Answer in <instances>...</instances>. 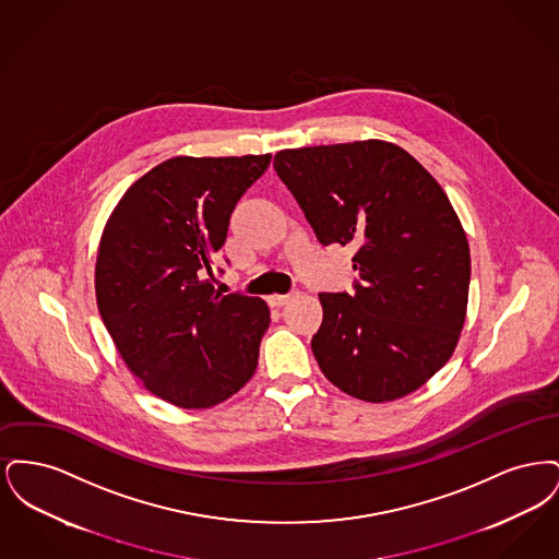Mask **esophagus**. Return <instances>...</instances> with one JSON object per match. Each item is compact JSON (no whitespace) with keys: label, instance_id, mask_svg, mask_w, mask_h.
<instances>
[{"label":"esophagus","instance_id":"34e87169","mask_svg":"<svg viewBox=\"0 0 559 559\" xmlns=\"http://www.w3.org/2000/svg\"><path fill=\"white\" fill-rule=\"evenodd\" d=\"M293 297H295V293H289V295H270V297H267V301H270V306H274V308H281V306L289 304Z\"/></svg>","mask_w":559,"mask_h":559}]
</instances>
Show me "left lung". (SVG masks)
Listing matches in <instances>:
<instances>
[{
  "label": "left lung",
  "instance_id": "8db88e82",
  "mask_svg": "<svg viewBox=\"0 0 559 559\" xmlns=\"http://www.w3.org/2000/svg\"><path fill=\"white\" fill-rule=\"evenodd\" d=\"M274 169L322 245L356 247V293L319 295L320 371L365 402L419 390L467 317L469 242L444 188L385 140L278 151Z\"/></svg>",
  "mask_w": 559,
  "mask_h": 559
}]
</instances>
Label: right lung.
<instances>
[{
  "mask_svg": "<svg viewBox=\"0 0 559 559\" xmlns=\"http://www.w3.org/2000/svg\"><path fill=\"white\" fill-rule=\"evenodd\" d=\"M272 155L174 157L126 190L96 255V304L128 369L160 400L210 408L253 377L270 310L213 289V255Z\"/></svg>",
  "mask_w": 559,
  "mask_h": 559,
  "instance_id": "obj_1",
  "label": "right lung"
}]
</instances>
